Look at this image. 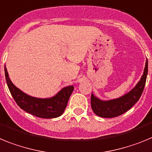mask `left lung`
<instances>
[{"instance_id": "obj_1", "label": "left lung", "mask_w": 152, "mask_h": 152, "mask_svg": "<svg viewBox=\"0 0 152 152\" xmlns=\"http://www.w3.org/2000/svg\"><path fill=\"white\" fill-rule=\"evenodd\" d=\"M148 75V60L143 75L137 85L130 92L118 99L103 101L96 97L93 94L91 96V106L97 115L102 118H114L121 115L131 109L136 103L142 96L145 86Z\"/></svg>"}]
</instances>
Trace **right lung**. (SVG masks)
I'll return each instance as SVG.
<instances>
[{"mask_svg":"<svg viewBox=\"0 0 152 152\" xmlns=\"http://www.w3.org/2000/svg\"><path fill=\"white\" fill-rule=\"evenodd\" d=\"M4 72L8 89L18 106L25 112L39 118H53L61 115L74 89L73 86H69L64 87L51 98H36L24 93L12 83L6 66H4Z\"/></svg>","mask_w":152,"mask_h":152,"instance_id":"obj_1","label":"right lung"}]
</instances>
